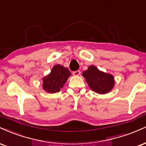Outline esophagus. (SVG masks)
I'll return each instance as SVG.
<instances>
[{
    "label": "esophagus",
    "instance_id": "34e87169",
    "mask_svg": "<svg viewBox=\"0 0 146 146\" xmlns=\"http://www.w3.org/2000/svg\"><path fill=\"white\" fill-rule=\"evenodd\" d=\"M72 74H73L74 76H78V75H80V70H76V71L73 72Z\"/></svg>",
    "mask_w": 146,
    "mask_h": 146
}]
</instances>
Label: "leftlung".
Masks as SVG:
<instances>
[{
	"label": "left lung",
	"instance_id": "8db88e82",
	"mask_svg": "<svg viewBox=\"0 0 146 146\" xmlns=\"http://www.w3.org/2000/svg\"><path fill=\"white\" fill-rule=\"evenodd\" d=\"M83 76L92 91L98 94H107L113 88V76L109 74L101 72L96 67L91 66L86 71H84Z\"/></svg>",
	"mask_w": 146,
	"mask_h": 146
}]
</instances>
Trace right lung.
Listing matches in <instances>:
<instances>
[{"mask_svg": "<svg viewBox=\"0 0 146 146\" xmlns=\"http://www.w3.org/2000/svg\"><path fill=\"white\" fill-rule=\"evenodd\" d=\"M70 75L71 74L68 68L56 65L52 68L50 73L43 78V88L48 93L59 92Z\"/></svg>", "mask_w": 146, "mask_h": 146, "instance_id": "obj_1", "label": "right lung"}]
</instances>
